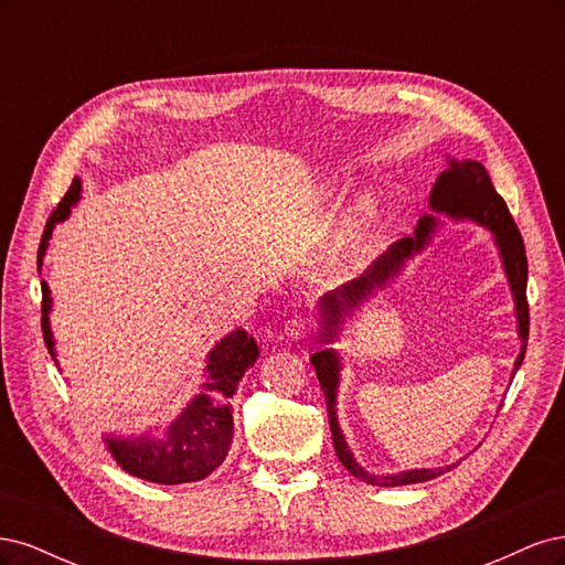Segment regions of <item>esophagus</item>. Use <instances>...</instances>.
Segmentation results:
<instances>
[{
	"mask_svg": "<svg viewBox=\"0 0 565 565\" xmlns=\"http://www.w3.org/2000/svg\"><path fill=\"white\" fill-rule=\"evenodd\" d=\"M311 330H313V322H311V318H306V316H292L285 322V334L289 339H303V337L311 334Z\"/></svg>",
	"mask_w": 565,
	"mask_h": 565,
	"instance_id": "esophagus-1",
	"label": "esophagus"
}]
</instances>
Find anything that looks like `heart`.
<instances>
[{
  "mask_svg": "<svg viewBox=\"0 0 565 565\" xmlns=\"http://www.w3.org/2000/svg\"><path fill=\"white\" fill-rule=\"evenodd\" d=\"M361 214H363V218H367V216H370V207H363Z\"/></svg>",
  "mask_w": 565,
  "mask_h": 565,
  "instance_id": "heart-1",
  "label": "heart"
}]
</instances>
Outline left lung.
<instances>
[{"label":"left lung","instance_id":"1","mask_svg":"<svg viewBox=\"0 0 565 565\" xmlns=\"http://www.w3.org/2000/svg\"><path fill=\"white\" fill-rule=\"evenodd\" d=\"M431 207L436 212H446L450 216H467L478 221V224L488 226L494 233V243L500 247L502 262H504V270L509 276V285L511 292H514V301H516V316H519V334H521V355L516 358V370L523 363L525 355V347H527V330H530V311H527V297H525V285H527V259H525V245L521 231L516 226L514 216H511L507 202L502 200V195L494 191L492 181L486 172V167L481 162L473 160H465L457 162L450 160V167L443 172L434 185L431 191ZM436 226V218L424 216L419 221V226L415 231V237H403L401 243L393 245L380 262H374L372 268H367L365 276H361L358 280H353L351 285L337 289V292L328 295L322 299V309H324V339H332V328H337V322L341 318V313L351 311L353 306H358V301L367 299V295L372 292L374 287H380L388 280V276H393L403 264L405 256H409L413 252H417L429 233ZM311 365L316 367L320 388L324 393V401H328V417H330V431H332V443H334V452L339 457L341 465H344L353 476L361 478L365 483L372 486H407V483H422V481H431V478L446 473L450 469H455L457 465H450L446 469H415V471H405V473H396V476H370L367 471H363L361 467L355 465L353 455L349 452L344 436L339 431L337 424V415H334V398H337V382H339V361L337 353L330 349L316 351L311 355Z\"/></svg>","mask_w":565,"mask_h":565}]
</instances>
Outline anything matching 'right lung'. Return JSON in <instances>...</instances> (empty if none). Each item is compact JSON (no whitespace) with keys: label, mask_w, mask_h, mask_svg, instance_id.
<instances>
[{"label":"right lung","mask_w":565,"mask_h":565,"mask_svg":"<svg viewBox=\"0 0 565 565\" xmlns=\"http://www.w3.org/2000/svg\"><path fill=\"white\" fill-rule=\"evenodd\" d=\"M77 198L79 181L75 179L58 202V207L51 212L46 221L38 252V266L42 264L51 231H54L58 221L71 214V204H75ZM49 309V287L42 280V334L51 358L56 361L54 339H51L46 318ZM256 355H259L256 341L254 337H247L245 330H235L226 339H221L216 349L210 353L207 377L202 382V393L191 401V405L183 409V415L172 422V426L162 436L143 434L139 438H106L108 450L117 459V465L136 478L164 486L191 483L210 476L231 450V396L237 384H241L243 374L256 363Z\"/></svg>","instance_id":"1"}]
</instances>
